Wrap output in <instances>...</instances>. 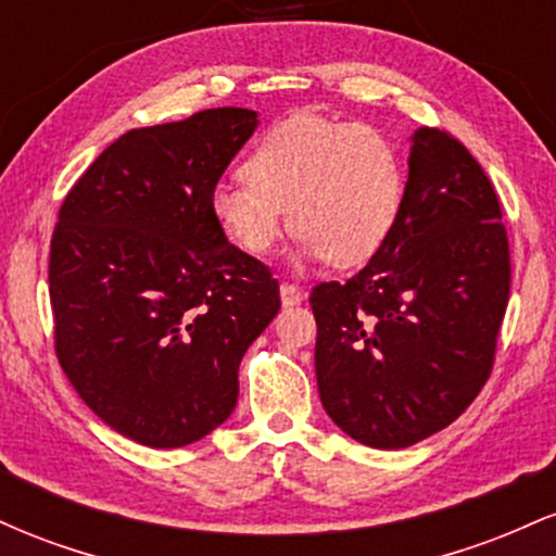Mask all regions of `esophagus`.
<instances>
[{
    "instance_id": "esophagus-1",
    "label": "esophagus",
    "mask_w": 556,
    "mask_h": 556,
    "mask_svg": "<svg viewBox=\"0 0 556 556\" xmlns=\"http://www.w3.org/2000/svg\"><path fill=\"white\" fill-rule=\"evenodd\" d=\"M279 295H282V305H298V303H303L305 292L300 290L298 285L282 282V285H279Z\"/></svg>"
}]
</instances>
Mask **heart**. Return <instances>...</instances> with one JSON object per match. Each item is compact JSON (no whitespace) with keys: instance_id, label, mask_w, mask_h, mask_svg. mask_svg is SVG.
Instances as JSON below:
<instances>
[{"instance_id":"1","label":"heart","mask_w":556,"mask_h":556,"mask_svg":"<svg viewBox=\"0 0 556 556\" xmlns=\"http://www.w3.org/2000/svg\"><path fill=\"white\" fill-rule=\"evenodd\" d=\"M245 185L208 198L222 235L248 256H266L290 225L308 258L358 266L387 245L405 203L394 143L368 125L292 117L271 127L240 167Z\"/></svg>"}]
</instances>
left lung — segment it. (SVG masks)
<instances>
[{
	"instance_id": "1",
	"label": "left lung",
	"mask_w": 556,
	"mask_h": 556,
	"mask_svg": "<svg viewBox=\"0 0 556 556\" xmlns=\"http://www.w3.org/2000/svg\"><path fill=\"white\" fill-rule=\"evenodd\" d=\"M509 242L486 172L420 127L387 245L311 292L324 410L355 442L402 450L442 431L486 384L509 300Z\"/></svg>"
}]
</instances>
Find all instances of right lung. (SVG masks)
Segmentation results:
<instances>
[{"mask_svg":"<svg viewBox=\"0 0 556 556\" xmlns=\"http://www.w3.org/2000/svg\"><path fill=\"white\" fill-rule=\"evenodd\" d=\"M258 127L240 106L119 136L73 185L49 253L54 350L80 400L132 442L222 426L279 285L216 227L208 198Z\"/></svg>","mask_w":556,"mask_h":556,"instance_id":"1","label":"right lung"}]
</instances>
